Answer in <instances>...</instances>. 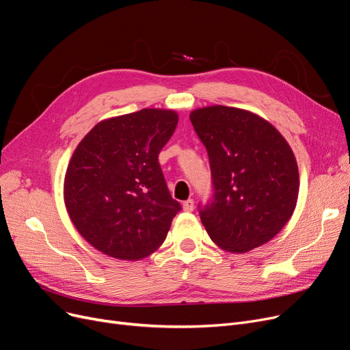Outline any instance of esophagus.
Returning a JSON list of instances; mask_svg holds the SVG:
<instances>
[{
    "instance_id": "obj_1",
    "label": "esophagus",
    "mask_w": 350,
    "mask_h": 350,
    "mask_svg": "<svg viewBox=\"0 0 350 350\" xmlns=\"http://www.w3.org/2000/svg\"><path fill=\"white\" fill-rule=\"evenodd\" d=\"M183 208H185V211H193V208H194V200H193V199L186 200V202L183 203Z\"/></svg>"
}]
</instances>
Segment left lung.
Returning a JSON list of instances; mask_svg holds the SVG:
<instances>
[{"mask_svg": "<svg viewBox=\"0 0 350 350\" xmlns=\"http://www.w3.org/2000/svg\"><path fill=\"white\" fill-rule=\"evenodd\" d=\"M213 197L199 206L203 226L223 250L246 253L271 240L293 215L299 170L293 151L266 120L226 105L194 110Z\"/></svg>", "mask_w": 350, "mask_h": 350, "instance_id": "left-lung-1", "label": "left lung"}]
</instances>
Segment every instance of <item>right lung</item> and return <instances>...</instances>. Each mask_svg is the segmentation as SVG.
<instances>
[{
	"label": "right lung",
	"instance_id": "1",
	"mask_svg": "<svg viewBox=\"0 0 350 350\" xmlns=\"http://www.w3.org/2000/svg\"><path fill=\"white\" fill-rule=\"evenodd\" d=\"M178 123L172 110L143 109L104 120L75 148L64 200L79 233L121 260L153 253L181 210L159 163Z\"/></svg>",
	"mask_w": 350,
	"mask_h": 350
}]
</instances>
